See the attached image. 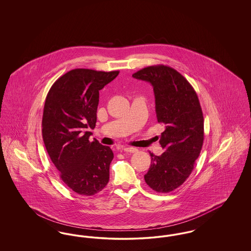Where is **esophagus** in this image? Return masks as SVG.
<instances>
[{
    "mask_svg": "<svg viewBox=\"0 0 251 251\" xmlns=\"http://www.w3.org/2000/svg\"><path fill=\"white\" fill-rule=\"evenodd\" d=\"M121 151H125V152H131V153H134L137 151V149L135 148H131V147H124L120 150Z\"/></svg>",
    "mask_w": 251,
    "mask_h": 251,
    "instance_id": "esophagus-1",
    "label": "esophagus"
}]
</instances>
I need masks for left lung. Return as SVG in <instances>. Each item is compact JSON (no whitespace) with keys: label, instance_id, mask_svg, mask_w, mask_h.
<instances>
[{"label":"left lung","instance_id":"1","mask_svg":"<svg viewBox=\"0 0 251 251\" xmlns=\"http://www.w3.org/2000/svg\"><path fill=\"white\" fill-rule=\"evenodd\" d=\"M132 77L153 86L157 120L165 125L159 141L165 152H150L151 163L145 181L158 193L173 191L189 177L202 148L204 120L199 98L189 82L167 66L147 67Z\"/></svg>","mask_w":251,"mask_h":251}]
</instances>
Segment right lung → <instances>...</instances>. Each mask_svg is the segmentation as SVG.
<instances>
[{"mask_svg": "<svg viewBox=\"0 0 251 251\" xmlns=\"http://www.w3.org/2000/svg\"><path fill=\"white\" fill-rule=\"evenodd\" d=\"M120 72L75 69L58 78L46 97L42 137L61 179L72 191L93 196L109 181L110 147L89 141L97 122L99 91Z\"/></svg>", "mask_w": 251, "mask_h": 251, "instance_id": "add662e5", "label": "right lung"}]
</instances>
